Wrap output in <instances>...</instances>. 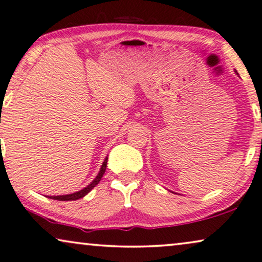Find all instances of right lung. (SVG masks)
I'll list each match as a JSON object with an SVG mask.
<instances>
[{
  "label": "right lung",
  "mask_w": 262,
  "mask_h": 262,
  "mask_svg": "<svg viewBox=\"0 0 262 262\" xmlns=\"http://www.w3.org/2000/svg\"><path fill=\"white\" fill-rule=\"evenodd\" d=\"M106 164H107V157L105 159H104V162L102 164V166H100V170L98 172V175L96 176V179L91 182L89 186L82 188L81 190H78L75 191V193H72V194H67V195H57V196H55V195H52V196H48L50 199H54V200H58V201H73V200H78V199H81L85 196V195H87L90 193L91 190L95 188L97 184L99 183V181L102 180V177L104 173H105V170H106Z\"/></svg>",
  "instance_id": "add662e5"
}]
</instances>
